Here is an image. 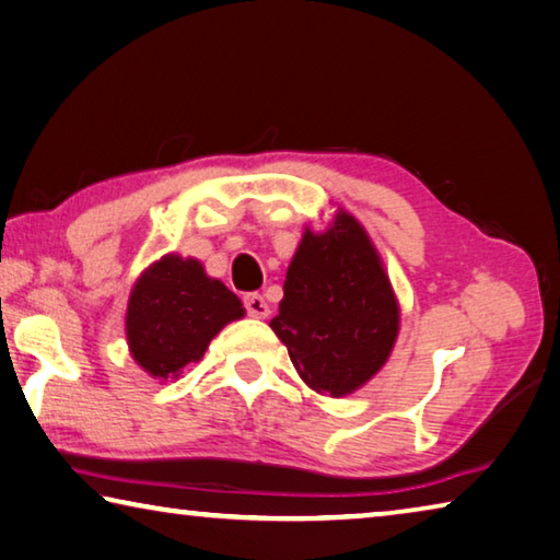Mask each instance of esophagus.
<instances>
[{"mask_svg":"<svg viewBox=\"0 0 560 560\" xmlns=\"http://www.w3.org/2000/svg\"><path fill=\"white\" fill-rule=\"evenodd\" d=\"M244 306L248 316L254 318H266L269 316V304H266V299L261 294H246L244 296Z\"/></svg>","mask_w":560,"mask_h":560,"instance_id":"34e87169","label":"esophagus"}]
</instances>
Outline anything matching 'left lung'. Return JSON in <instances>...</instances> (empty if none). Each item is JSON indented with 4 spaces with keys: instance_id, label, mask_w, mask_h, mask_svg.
Returning <instances> with one entry per match:
<instances>
[{
    "instance_id": "left-lung-1",
    "label": "left lung",
    "mask_w": 560,
    "mask_h": 560,
    "mask_svg": "<svg viewBox=\"0 0 560 560\" xmlns=\"http://www.w3.org/2000/svg\"><path fill=\"white\" fill-rule=\"evenodd\" d=\"M269 326L304 384L322 396H349L384 369L401 306L357 217L336 209L322 232L304 229Z\"/></svg>"
}]
</instances>
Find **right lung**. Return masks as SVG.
Returning <instances> with one entry per match:
<instances>
[{
    "label": "right lung",
    "instance_id": "obj_1",
    "mask_svg": "<svg viewBox=\"0 0 560 560\" xmlns=\"http://www.w3.org/2000/svg\"><path fill=\"white\" fill-rule=\"evenodd\" d=\"M244 314L242 299L211 279L199 259L166 254L139 273L129 294V353L152 378L176 381Z\"/></svg>",
    "mask_w": 560,
    "mask_h": 560
}]
</instances>
